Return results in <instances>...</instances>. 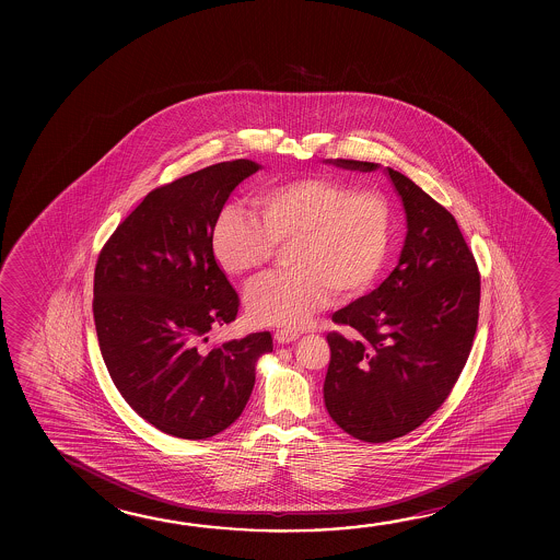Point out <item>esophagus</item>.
I'll list each match as a JSON object with an SVG mask.
<instances>
[{"label": "esophagus", "mask_w": 560, "mask_h": 560, "mask_svg": "<svg viewBox=\"0 0 560 560\" xmlns=\"http://www.w3.org/2000/svg\"><path fill=\"white\" fill-rule=\"evenodd\" d=\"M277 343H291L294 339L299 338V331L293 330H276L273 334Z\"/></svg>", "instance_id": "34e87169"}]
</instances>
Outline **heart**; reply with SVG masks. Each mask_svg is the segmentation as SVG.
I'll use <instances>...</instances> for the list:
<instances>
[{
    "label": "heart",
    "instance_id": "b5f03b06",
    "mask_svg": "<svg viewBox=\"0 0 560 560\" xmlns=\"http://www.w3.org/2000/svg\"><path fill=\"white\" fill-rule=\"evenodd\" d=\"M257 219L224 207L212 226V256L230 277L266 267L279 246L291 271L267 276L246 293L249 320L296 328L326 308L334 291L358 296L385 266L395 211L385 192L355 191L331 177H304L267 187L254 197Z\"/></svg>",
    "mask_w": 560,
    "mask_h": 560
}]
</instances>
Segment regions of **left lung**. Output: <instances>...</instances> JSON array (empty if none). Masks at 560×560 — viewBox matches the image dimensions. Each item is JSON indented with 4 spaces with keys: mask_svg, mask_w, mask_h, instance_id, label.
I'll return each instance as SVG.
<instances>
[{
    "mask_svg": "<svg viewBox=\"0 0 560 560\" xmlns=\"http://www.w3.org/2000/svg\"><path fill=\"white\" fill-rule=\"evenodd\" d=\"M348 170L376 164L336 160ZM386 174L402 197L408 234L393 273L331 320L324 402L331 420L369 443L402 438L447 400L477 334L480 273L455 217L400 172Z\"/></svg>",
    "mask_w": 560,
    "mask_h": 560,
    "instance_id": "obj_1",
    "label": "left lung"
}]
</instances>
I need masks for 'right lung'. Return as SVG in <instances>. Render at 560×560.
Wrapping results in <instances>:
<instances>
[{
  "mask_svg": "<svg viewBox=\"0 0 560 560\" xmlns=\"http://www.w3.org/2000/svg\"><path fill=\"white\" fill-rule=\"evenodd\" d=\"M259 164L232 160L148 192L105 242L93 276L103 361L130 408L167 435L207 440L236 422L269 331L201 348L236 320L238 293L212 256L217 217Z\"/></svg>",
  "mask_w": 560,
  "mask_h": 560,
  "instance_id": "right-lung-1",
  "label": "right lung"
}]
</instances>
